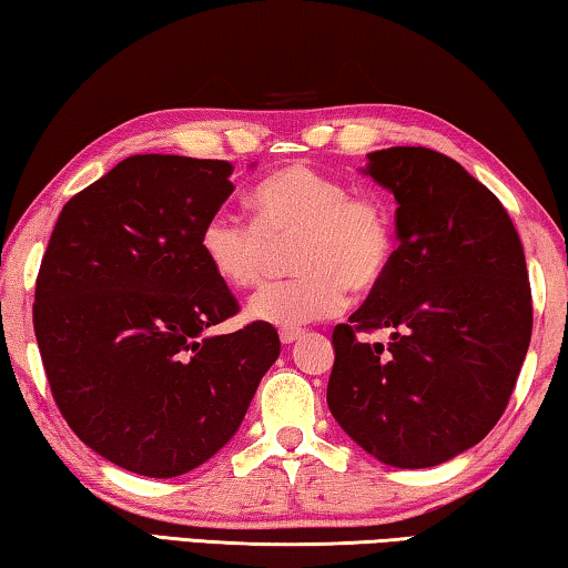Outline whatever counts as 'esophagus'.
<instances>
[{"instance_id":"esophagus-1","label":"esophagus","mask_w":568,"mask_h":568,"mask_svg":"<svg viewBox=\"0 0 568 568\" xmlns=\"http://www.w3.org/2000/svg\"><path fill=\"white\" fill-rule=\"evenodd\" d=\"M298 338H301V328H283L281 332L283 344H293V342H298Z\"/></svg>"}]
</instances>
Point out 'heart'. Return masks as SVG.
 Masks as SVG:
<instances>
[{
    "instance_id": "1",
    "label": "heart",
    "mask_w": 568,
    "mask_h": 568,
    "mask_svg": "<svg viewBox=\"0 0 568 568\" xmlns=\"http://www.w3.org/2000/svg\"><path fill=\"white\" fill-rule=\"evenodd\" d=\"M255 224L216 211L201 230V255L219 281L250 291L265 281L275 250L295 242L298 275L260 291L247 316L275 328H298L336 316L349 287L372 293L385 283L397 252L387 203L306 163L270 173L250 196Z\"/></svg>"
}]
</instances>
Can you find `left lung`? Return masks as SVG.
<instances>
[{
    "label": "left lung",
    "mask_w": 568,
    "mask_h": 568,
    "mask_svg": "<svg viewBox=\"0 0 568 568\" xmlns=\"http://www.w3.org/2000/svg\"><path fill=\"white\" fill-rule=\"evenodd\" d=\"M362 173L395 196L390 275L334 328L326 403L377 462L426 469L479 444L528 354L532 306L520 236L487 185L428 148H387ZM387 327L392 344L354 331Z\"/></svg>",
    "instance_id": "left-lung-1"
}]
</instances>
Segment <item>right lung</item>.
<instances>
[{"instance_id":"1","label":"right lung","mask_w":568,"mask_h":568,"mask_svg":"<svg viewBox=\"0 0 568 568\" xmlns=\"http://www.w3.org/2000/svg\"><path fill=\"white\" fill-rule=\"evenodd\" d=\"M226 160L132 155L65 203L42 257L36 336L73 434L126 471L168 479L232 442L281 354L267 324L209 334L234 295L201 255L232 196Z\"/></svg>"}]
</instances>
